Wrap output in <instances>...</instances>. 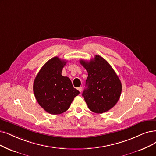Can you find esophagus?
I'll list each match as a JSON object with an SVG mask.
<instances>
[{"label": "esophagus", "instance_id": "34e87169", "mask_svg": "<svg viewBox=\"0 0 156 156\" xmlns=\"http://www.w3.org/2000/svg\"><path fill=\"white\" fill-rule=\"evenodd\" d=\"M77 89H78V90H79L80 92H81L82 90H83V87H82V86H80V87H79V88H78Z\"/></svg>", "mask_w": 156, "mask_h": 156}]
</instances>
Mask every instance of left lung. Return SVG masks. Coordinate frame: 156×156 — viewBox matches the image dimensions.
<instances>
[{
  "label": "left lung",
  "instance_id": "8db88e82",
  "mask_svg": "<svg viewBox=\"0 0 156 156\" xmlns=\"http://www.w3.org/2000/svg\"><path fill=\"white\" fill-rule=\"evenodd\" d=\"M88 72L86 87L83 92L88 108L96 113H103L113 108L119 100L122 83L108 62L95 55L90 61L80 60Z\"/></svg>",
  "mask_w": 156,
  "mask_h": 156
}]
</instances>
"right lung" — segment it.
Returning <instances> with one entry per match:
<instances>
[{"instance_id":"1","label":"right lung","mask_w":156,"mask_h":156,"mask_svg":"<svg viewBox=\"0 0 156 156\" xmlns=\"http://www.w3.org/2000/svg\"><path fill=\"white\" fill-rule=\"evenodd\" d=\"M66 61L54 57L42 66L34 80L33 91L37 102L47 113L59 115L70 108L79 91L70 79L61 75Z\"/></svg>"}]
</instances>
